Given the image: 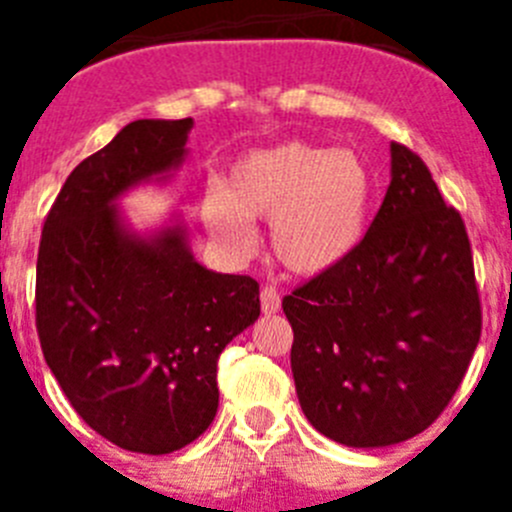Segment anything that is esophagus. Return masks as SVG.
I'll return each instance as SVG.
<instances>
[{"mask_svg": "<svg viewBox=\"0 0 512 512\" xmlns=\"http://www.w3.org/2000/svg\"><path fill=\"white\" fill-rule=\"evenodd\" d=\"M261 307H264L266 315H271V312H277L282 307V297H279V289L274 284H266L261 289Z\"/></svg>", "mask_w": 512, "mask_h": 512, "instance_id": "34e87169", "label": "esophagus"}]
</instances>
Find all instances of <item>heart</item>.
Returning a JSON list of instances; mask_svg holds the SVG:
<instances>
[{"instance_id":"heart-1","label":"heart","mask_w":512,"mask_h":512,"mask_svg":"<svg viewBox=\"0 0 512 512\" xmlns=\"http://www.w3.org/2000/svg\"><path fill=\"white\" fill-rule=\"evenodd\" d=\"M372 197V169L359 153L287 140L238 158L223 187L207 189L202 220L223 246L248 253L253 220L269 217L274 256L295 274L318 277L356 251Z\"/></svg>"}]
</instances>
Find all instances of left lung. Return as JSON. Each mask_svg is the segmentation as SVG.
Wrapping results in <instances>:
<instances>
[{"label": "left lung", "mask_w": 512, "mask_h": 512, "mask_svg": "<svg viewBox=\"0 0 512 512\" xmlns=\"http://www.w3.org/2000/svg\"><path fill=\"white\" fill-rule=\"evenodd\" d=\"M302 413L346 446L423 433L467 374L482 302L472 243L423 158L392 143V182L356 251L282 300Z\"/></svg>", "instance_id": "8db88e82"}]
</instances>
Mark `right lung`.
Here are the masks:
<instances>
[{
  "label": "right lung",
  "mask_w": 512,
  "mask_h": 512,
  "mask_svg": "<svg viewBox=\"0 0 512 512\" xmlns=\"http://www.w3.org/2000/svg\"><path fill=\"white\" fill-rule=\"evenodd\" d=\"M192 117L135 120L69 174L45 217L35 328L81 420L120 449L171 454L217 413V359L259 318V282L192 259L182 228L143 241L115 197L182 164Z\"/></svg>",
  "instance_id": "add662e5"
}]
</instances>
